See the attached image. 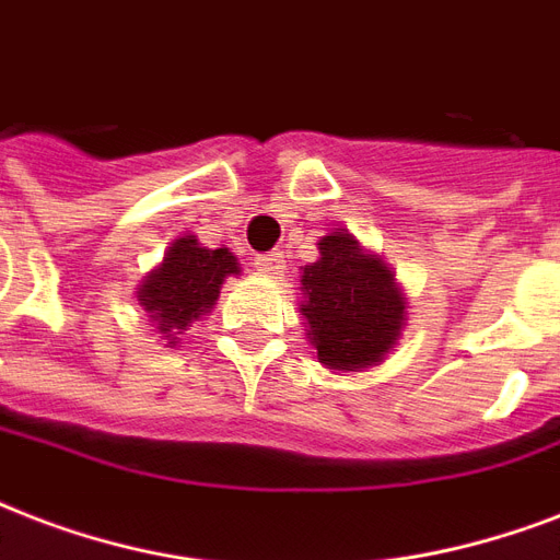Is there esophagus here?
Returning <instances> with one entry per match:
<instances>
[{"instance_id":"34e87169","label":"esophagus","mask_w":560,"mask_h":560,"mask_svg":"<svg viewBox=\"0 0 560 560\" xmlns=\"http://www.w3.org/2000/svg\"><path fill=\"white\" fill-rule=\"evenodd\" d=\"M254 266H257V271H262V275H280L285 268V259L280 250H268V254H257Z\"/></svg>"}]
</instances>
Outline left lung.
<instances>
[{"mask_svg": "<svg viewBox=\"0 0 560 560\" xmlns=\"http://www.w3.org/2000/svg\"><path fill=\"white\" fill-rule=\"evenodd\" d=\"M320 257L303 268L301 312L324 365L353 371L376 365L402 327V298L383 259L368 257L348 233L318 242Z\"/></svg>", "mask_w": 560, "mask_h": 560, "instance_id": "1", "label": "left lung"}]
</instances>
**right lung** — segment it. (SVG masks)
Instances as JSON below:
<instances>
[{"instance_id": "add662e5", "label": "right lung", "mask_w": 560, "mask_h": 560, "mask_svg": "<svg viewBox=\"0 0 560 560\" xmlns=\"http://www.w3.org/2000/svg\"><path fill=\"white\" fill-rule=\"evenodd\" d=\"M228 275H240L236 257L228 248H201L198 240H175L166 259L140 289V303L158 320L160 332L186 329L212 310ZM172 345V341H168Z\"/></svg>"}]
</instances>
